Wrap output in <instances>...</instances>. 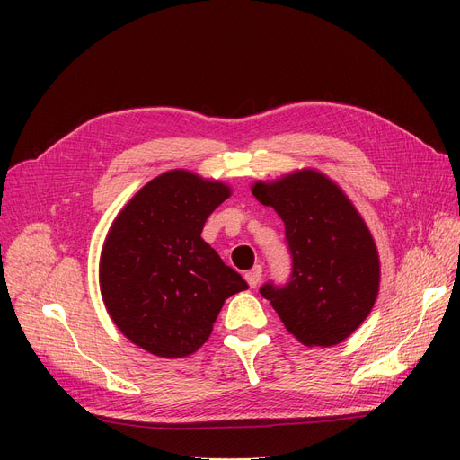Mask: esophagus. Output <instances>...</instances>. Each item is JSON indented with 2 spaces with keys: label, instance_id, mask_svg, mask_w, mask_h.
Wrapping results in <instances>:
<instances>
[{
  "label": "esophagus",
  "instance_id": "esophagus-1",
  "mask_svg": "<svg viewBox=\"0 0 460 460\" xmlns=\"http://www.w3.org/2000/svg\"><path fill=\"white\" fill-rule=\"evenodd\" d=\"M261 276H262V269L261 267H253L252 270L245 272V280L249 284V288H257L261 282Z\"/></svg>",
  "mask_w": 460,
  "mask_h": 460
}]
</instances>
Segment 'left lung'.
I'll return each instance as SVG.
<instances>
[{
	"mask_svg": "<svg viewBox=\"0 0 460 460\" xmlns=\"http://www.w3.org/2000/svg\"><path fill=\"white\" fill-rule=\"evenodd\" d=\"M286 226L294 269L284 288L264 284L289 333L307 347H332L365 323L380 291V257L365 218L345 191L316 169L252 186Z\"/></svg>",
	"mask_w": 460,
	"mask_h": 460,
	"instance_id": "8db88e82",
	"label": "left lung"
}]
</instances>
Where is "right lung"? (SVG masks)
Masks as SVG:
<instances>
[{
    "instance_id": "obj_1",
    "label": "right lung",
    "mask_w": 460,
    "mask_h": 460,
    "mask_svg": "<svg viewBox=\"0 0 460 460\" xmlns=\"http://www.w3.org/2000/svg\"><path fill=\"white\" fill-rule=\"evenodd\" d=\"M230 186L186 169L163 172L134 193L111 225L100 257V289L115 326L163 358L196 353L225 301L247 289L201 238Z\"/></svg>"
}]
</instances>
